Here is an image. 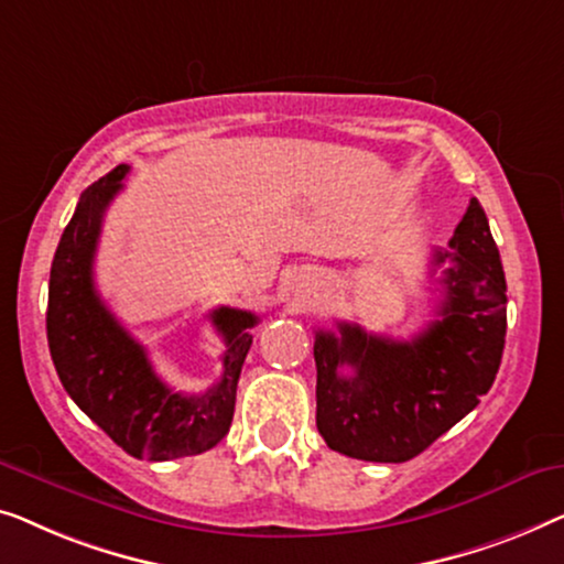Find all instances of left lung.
Returning <instances> with one entry per match:
<instances>
[{
  "instance_id": "1",
  "label": "left lung",
  "mask_w": 564,
  "mask_h": 564,
  "mask_svg": "<svg viewBox=\"0 0 564 564\" xmlns=\"http://www.w3.org/2000/svg\"><path fill=\"white\" fill-rule=\"evenodd\" d=\"M447 263L437 319L414 339L368 335L347 322L337 324L339 335L316 332V430L329 449L406 463L490 391L506 345V275L478 199L449 250H434L432 265Z\"/></svg>"
}]
</instances>
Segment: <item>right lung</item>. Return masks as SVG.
Masks as SVG:
<instances>
[{
	"label": "right lung",
	"instance_id": "add662e5",
	"mask_svg": "<svg viewBox=\"0 0 564 564\" xmlns=\"http://www.w3.org/2000/svg\"><path fill=\"white\" fill-rule=\"evenodd\" d=\"M127 165L86 188L63 229L47 285V347L63 388L115 444L138 459H176L212 449L229 432L240 370L258 316L219 306L212 324L225 339L221 378L202 395L171 391L145 347L109 312L94 285V256L107 206L122 192Z\"/></svg>",
	"mask_w": 564,
	"mask_h": 564
}]
</instances>
